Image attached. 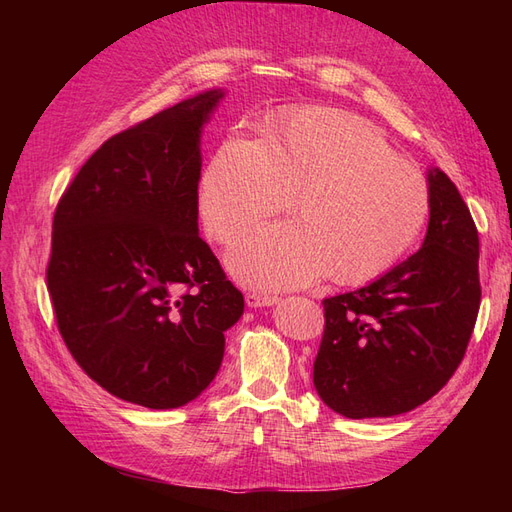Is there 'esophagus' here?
Returning <instances> with one entry per match:
<instances>
[{
	"mask_svg": "<svg viewBox=\"0 0 512 512\" xmlns=\"http://www.w3.org/2000/svg\"><path fill=\"white\" fill-rule=\"evenodd\" d=\"M245 303L247 307H267L277 303V297H271V294H260V292H247Z\"/></svg>",
	"mask_w": 512,
	"mask_h": 512,
	"instance_id": "1",
	"label": "esophagus"
}]
</instances>
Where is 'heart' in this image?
<instances>
[{
	"instance_id": "1",
	"label": "heart",
	"mask_w": 512,
	"mask_h": 512,
	"mask_svg": "<svg viewBox=\"0 0 512 512\" xmlns=\"http://www.w3.org/2000/svg\"><path fill=\"white\" fill-rule=\"evenodd\" d=\"M297 220L243 237L226 256L245 286L286 290L329 275L365 284L404 256L429 218L421 170L361 117L322 106L273 117L260 141L230 134L196 185L209 237L230 243L286 205Z\"/></svg>"
}]
</instances>
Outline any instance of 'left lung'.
<instances>
[{
    "mask_svg": "<svg viewBox=\"0 0 512 512\" xmlns=\"http://www.w3.org/2000/svg\"><path fill=\"white\" fill-rule=\"evenodd\" d=\"M423 247L359 290L324 299L314 386L346 418L395 416L457 371L480 307L478 230L455 183L429 175Z\"/></svg>",
    "mask_w": 512,
    "mask_h": 512,
    "instance_id": "obj_1",
    "label": "left lung"
}]
</instances>
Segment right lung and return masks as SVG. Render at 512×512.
<instances>
[{
	"label": "right lung",
	"instance_id": "right-lung-1",
	"mask_svg": "<svg viewBox=\"0 0 512 512\" xmlns=\"http://www.w3.org/2000/svg\"><path fill=\"white\" fill-rule=\"evenodd\" d=\"M222 96L205 91L108 138L55 209L46 286L57 329L91 380L151 410L207 389L243 314L198 235L200 132Z\"/></svg>",
	"mask_w": 512,
	"mask_h": 512
}]
</instances>
